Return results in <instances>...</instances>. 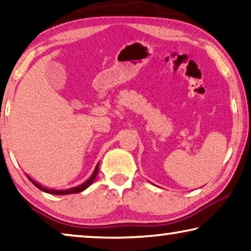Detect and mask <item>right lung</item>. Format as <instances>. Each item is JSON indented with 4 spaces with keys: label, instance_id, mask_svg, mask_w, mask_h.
Listing matches in <instances>:
<instances>
[{
    "label": "right lung",
    "instance_id": "obj_1",
    "mask_svg": "<svg viewBox=\"0 0 251 251\" xmlns=\"http://www.w3.org/2000/svg\"><path fill=\"white\" fill-rule=\"evenodd\" d=\"M98 170H99V163L96 166L95 171H93L91 176H90V178L88 179V180H85V181L83 182V184L78 185V186H76V187H72V188L65 189V190H56V189H48V188H45V187H43L42 185H39L38 182H36L35 180H33V179L30 178L28 175H27V177H28L29 180L31 181L32 184L37 187V188H39L40 190H43V192H45V193L53 194V195H69V194H77V193H81V192H83V190L87 189L88 187H89L90 185H91L93 181H95L97 175H98Z\"/></svg>",
    "mask_w": 251,
    "mask_h": 251
}]
</instances>
